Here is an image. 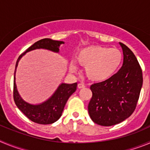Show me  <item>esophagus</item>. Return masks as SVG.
I'll return each mask as SVG.
<instances>
[{"instance_id": "34e87169", "label": "esophagus", "mask_w": 150, "mask_h": 150, "mask_svg": "<svg viewBox=\"0 0 150 150\" xmlns=\"http://www.w3.org/2000/svg\"><path fill=\"white\" fill-rule=\"evenodd\" d=\"M77 86H78V88H85V87H86V86H85L83 83H79Z\"/></svg>"}]
</instances>
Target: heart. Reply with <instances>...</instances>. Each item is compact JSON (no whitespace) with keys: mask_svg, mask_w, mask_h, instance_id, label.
I'll list each match as a JSON object with an SVG mask.
<instances>
[{"mask_svg":"<svg viewBox=\"0 0 150 150\" xmlns=\"http://www.w3.org/2000/svg\"><path fill=\"white\" fill-rule=\"evenodd\" d=\"M76 58L77 62L85 67L86 75L90 80L103 82L110 79L117 71L121 65L122 55L117 49L90 46L79 50ZM70 71H77L74 63L70 64Z\"/></svg>","mask_w":150,"mask_h":150,"instance_id":"b5f03b06","label":"heart"}]
</instances>
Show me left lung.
Segmentation results:
<instances>
[{
	"label": "left lung",
	"instance_id": "1",
	"mask_svg": "<svg viewBox=\"0 0 150 150\" xmlns=\"http://www.w3.org/2000/svg\"><path fill=\"white\" fill-rule=\"evenodd\" d=\"M123 52L120 70L110 79L94 83L88 106L90 118L96 124L111 126L126 120L136 108L143 85L142 70L132 51L120 43Z\"/></svg>",
	"mask_w": 150,
	"mask_h": 150
}]
</instances>
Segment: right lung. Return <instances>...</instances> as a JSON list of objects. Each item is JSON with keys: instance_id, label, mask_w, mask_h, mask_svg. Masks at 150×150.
I'll list each match as a JSON object with an SVG mask.
<instances>
[{"instance_id": "obj_1", "label": "right lung", "mask_w": 150, "mask_h": 150, "mask_svg": "<svg viewBox=\"0 0 150 150\" xmlns=\"http://www.w3.org/2000/svg\"><path fill=\"white\" fill-rule=\"evenodd\" d=\"M63 41L53 40L50 38H44L30 46L24 53H22L17 59L16 64L15 73H14V84H13V98L17 107L25 115L29 120L38 124L48 125L54 123L62 116L64 106L71 95L76 90L77 83H61L55 92L50 98L40 104H32L25 101L22 98L17 90L16 84V72L18 62L22 56L27 52L32 50H47L55 53L59 52V47L64 44Z\"/></svg>"}]
</instances>
